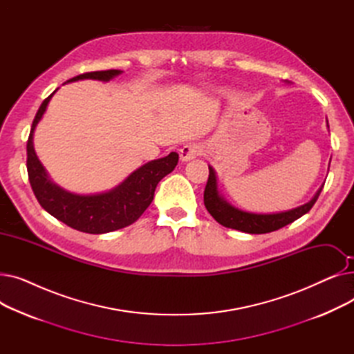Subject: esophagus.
Instances as JSON below:
<instances>
[{
  "label": "esophagus",
  "instance_id": "1",
  "mask_svg": "<svg viewBox=\"0 0 354 354\" xmlns=\"http://www.w3.org/2000/svg\"><path fill=\"white\" fill-rule=\"evenodd\" d=\"M202 153V147L198 143H189V145H185L180 149V160L182 162H189L192 159H195L196 156H199Z\"/></svg>",
  "mask_w": 354,
  "mask_h": 354
}]
</instances>
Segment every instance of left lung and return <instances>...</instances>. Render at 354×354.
Wrapping results in <instances>:
<instances>
[{
  "label": "left lung",
  "instance_id": "left-lung-1",
  "mask_svg": "<svg viewBox=\"0 0 354 354\" xmlns=\"http://www.w3.org/2000/svg\"><path fill=\"white\" fill-rule=\"evenodd\" d=\"M327 127H328V122H327ZM323 187L324 183L308 202L303 203V205L297 208L281 211V212H271V214L250 212V211L239 209L231 205V203L221 195L218 188L216 172L209 165V178H208L205 192H203V203H205V208L208 209V212L214 216L216 222H219L221 225L243 231L247 234H267V232L280 230L291 224V222H294L295 219L306 215L313 208L315 201H317Z\"/></svg>",
  "mask_w": 354,
  "mask_h": 354
}]
</instances>
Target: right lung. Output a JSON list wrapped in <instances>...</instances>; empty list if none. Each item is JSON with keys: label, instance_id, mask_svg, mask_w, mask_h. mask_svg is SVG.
I'll return each instance as SVG.
<instances>
[{"label": "right lung", "instance_id": "add662e5", "mask_svg": "<svg viewBox=\"0 0 354 354\" xmlns=\"http://www.w3.org/2000/svg\"><path fill=\"white\" fill-rule=\"evenodd\" d=\"M122 73V70L91 71L73 77L67 83L87 79L107 83ZM57 90L55 88L41 103L34 118L27 142V171L37 201L54 218L87 234H106L133 224L151 205L158 183L175 169L179 155L171 152L165 158L147 162L126 176L115 188L104 192L76 194L62 188L47 174L34 151L32 142L34 130L43 119L47 106Z\"/></svg>", "mask_w": 354, "mask_h": 354}]
</instances>
